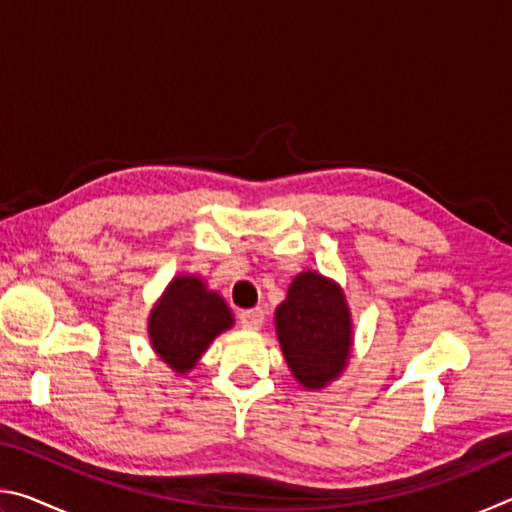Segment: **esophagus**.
<instances>
[{
    "label": "esophagus",
    "mask_w": 512,
    "mask_h": 512,
    "mask_svg": "<svg viewBox=\"0 0 512 512\" xmlns=\"http://www.w3.org/2000/svg\"><path fill=\"white\" fill-rule=\"evenodd\" d=\"M239 323L244 329H248V332H257V329H262L264 325V311L255 307V309H244L239 314Z\"/></svg>",
    "instance_id": "1"
}]
</instances>
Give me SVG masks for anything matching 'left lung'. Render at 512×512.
I'll return each mask as SVG.
<instances>
[{"mask_svg": "<svg viewBox=\"0 0 512 512\" xmlns=\"http://www.w3.org/2000/svg\"><path fill=\"white\" fill-rule=\"evenodd\" d=\"M275 332L293 379L323 391L348 368L354 332L341 284L318 271H302L275 309Z\"/></svg>", "mask_w": 512, "mask_h": 512, "instance_id": "1", "label": "left lung"}]
</instances>
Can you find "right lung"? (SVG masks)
I'll list each match as a JSON object with an SVG mask.
<instances>
[{
  "label": "right lung",
  "instance_id": "right-lung-1",
  "mask_svg": "<svg viewBox=\"0 0 512 512\" xmlns=\"http://www.w3.org/2000/svg\"><path fill=\"white\" fill-rule=\"evenodd\" d=\"M235 325V316L219 291L201 275L171 277L149 314V341L162 363L185 377L196 368L216 336Z\"/></svg>",
  "mask_w": 512,
  "mask_h": 512
}]
</instances>
